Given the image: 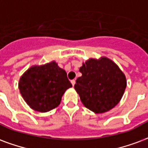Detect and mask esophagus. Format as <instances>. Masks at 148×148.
Wrapping results in <instances>:
<instances>
[{"label": "esophagus", "mask_w": 148, "mask_h": 148, "mask_svg": "<svg viewBox=\"0 0 148 148\" xmlns=\"http://www.w3.org/2000/svg\"><path fill=\"white\" fill-rule=\"evenodd\" d=\"M71 84H72V85H73V86H74V85H75V80H74V79L71 80Z\"/></svg>", "instance_id": "1"}]
</instances>
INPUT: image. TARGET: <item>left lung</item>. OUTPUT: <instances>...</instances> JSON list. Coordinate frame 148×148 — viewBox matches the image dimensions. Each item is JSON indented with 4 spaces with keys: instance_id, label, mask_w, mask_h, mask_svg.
<instances>
[{
    "instance_id": "obj_1",
    "label": "left lung",
    "mask_w": 148,
    "mask_h": 148,
    "mask_svg": "<svg viewBox=\"0 0 148 148\" xmlns=\"http://www.w3.org/2000/svg\"><path fill=\"white\" fill-rule=\"evenodd\" d=\"M74 88L85 108L96 114L107 112L121 100L126 78L119 66L107 57L91 58L81 66Z\"/></svg>"
}]
</instances>
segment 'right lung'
<instances>
[{
	"label": "right lung",
	"mask_w": 148,
	"mask_h": 148,
	"mask_svg": "<svg viewBox=\"0 0 148 148\" xmlns=\"http://www.w3.org/2000/svg\"><path fill=\"white\" fill-rule=\"evenodd\" d=\"M71 87L66 71L55 61L29 67L18 82L24 100L29 108L39 112L57 108L66 90Z\"/></svg>",
	"instance_id": "add662e5"
}]
</instances>
